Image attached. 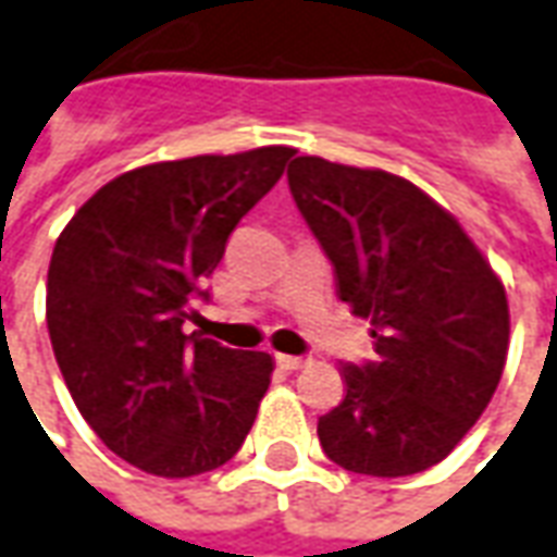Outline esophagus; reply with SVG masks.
<instances>
[{"mask_svg":"<svg viewBox=\"0 0 557 557\" xmlns=\"http://www.w3.org/2000/svg\"><path fill=\"white\" fill-rule=\"evenodd\" d=\"M310 359L308 357H289V354H277V366L280 369H286V372H298V369H305Z\"/></svg>","mask_w":557,"mask_h":557,"instance_id":"obj_1","label":"esophagus"}]
</instances>
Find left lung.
<instances>
[{
  "label": "left lung",
  "instance_id": "8db88e82",
  "mask_svg": "<svg viewBox=\"0 0 557 557\" xmlns=\"http://www.w3.org/2000/svg\"><path fill=\"white\" fill-rule=\"evenodd\" d=\"M295 207L338 298L372 323L377 362L342 366L347 393L317 423L329 460L399 479L436 467L482 418L509 350L500 277L445 207L387 170L301 154Z\"/></svg>",
  "mask_w": 557,
  "mask_h": 557
}]
</instances>
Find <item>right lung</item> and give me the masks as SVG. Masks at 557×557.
Listing matches in <instances>:
<instances>
[{
    "label": "right lung",
    "instance_id": "right-lung-1",
    "mask_svg": "<svg viewBox=\"0 0 557 557\" xmlns=\"http://www.w3.org/2000/svg\"><path fill=\"white\" fill-rule=\"evenodd\" d=\"M295 149L198 154L127 170L82 203L48 268V335L82 418L143 472L188 479L240 451L271 384L264 350L198 332L195 301L237 222Z\"/></svg>",
    "mask_w": 557,
    "mask_h": 557
}]
</instances>
